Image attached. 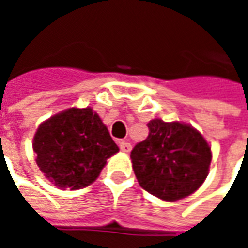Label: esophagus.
Instances as JSON below:
<instances>
[{"label":"esophagus","mask_w":248,"mask_h":248,"mask_svg":"<svg viewBox=\"0 0 248 248\" xmlns=\"http://www.w3.org/2000/svg\"><path fill=\"white\" fill-rule=\"evenodd\" d=\"M118 146L119 149L124 151V153H130V150H131V145H130L127 140H119Z\"/></svg>","instance_id":"esophagus-1"}]
</instances>
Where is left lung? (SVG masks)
Listing matches in <instances>:
<instances>
[{
	"instance_id": "obj_1",
	"label": "left lung",
	"mask_w": 248,
	"mask_h": 248,
	"mask_svg": "<svg viewBox=\"0 0 248 248\" xmlns=\"http://www.w3.org/2000/svg\"><path fill=\"white\" fill-rule=\"evenodd\" d=\"M149 135L131 150L138 182L163 201H178L198 190L208 174L211 149L188 124L153 119Z\"/></svg>"
}]
</instances>
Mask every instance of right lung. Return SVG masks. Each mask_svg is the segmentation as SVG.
<instances>
[{
	"instance_id": "1",
	"label": "right lung",
	"mask_w": 248,
	"mask_h": 248,
	"mask_svg": "<svg viewBox=\"0 0 248 248\" xmlns=\"http://www.w3.org/2000/svg\"><path fill=\"white\" fill-rule=\"evenodd\" d=\"M33 150L46 178L61 188L78 190L94 182L119 149L97 113L71 108L40 124Z\"/></svg>"
}]
</instances>
